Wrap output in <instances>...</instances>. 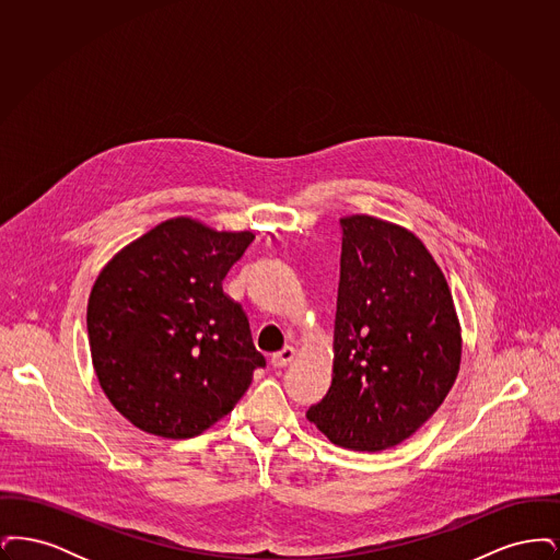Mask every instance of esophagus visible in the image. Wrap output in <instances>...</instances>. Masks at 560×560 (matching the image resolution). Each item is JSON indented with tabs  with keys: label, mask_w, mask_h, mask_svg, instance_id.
Returning <instances> with one entry per match:
<instances>
[{
	"label": "esophagus",
	"mask_w": 560,
	"mask_h": 560,
	"mask_svg": "<svg viewBox=\"0 0 560 560\" xmlns=\"http://www.w3.org/2000/svg\"><path fill=\"white\" fill-rule=\"evenodd\" d=\"M293 357H295V348H281L279 352H275V354L270 357V363H272L275 368H285L290 361H293Z\"/></svg>",
	"instance_id": "34e87169"
}]
</instances>
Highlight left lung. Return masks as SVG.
Wrapping results in <instances>:
<instances>
[{
	"mask_svg": "<svg viewBox=\"0 0 560 560\" xmlns=\"http://www.w3.org/2000/svg\"><path fill=\"white\" fill-rule=\"evenodd\" d=\"M334 380L306 418L336 445L382 452L441 407L459 370L450 285L424 243L373 215L340 220Z\"/></svg>",
	"mask_w": 560,
	"mask_h": 560,
	"instance_id": "1",
	"label": "left lung"
}]
</instances>
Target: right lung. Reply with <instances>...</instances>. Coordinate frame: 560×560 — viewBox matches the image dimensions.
<instances>
[{"label":"right lung","instance_id":"right-lung-1","mask_svg":"<svg viewBox=\"0 0 560 560\" xmlns=\"http://www.w3.org/2000/svg\"><path fill=\"white\" fill-rule=\"evenodd\" d=\"M254 235L190 218L161 222L121 249L88 302L98 382L133 427L190 439L224 418L267 359L222 281Z\"/></svg>","mask_w":560,"mask_h":560}]
</instances>
